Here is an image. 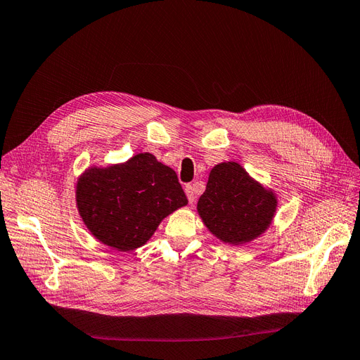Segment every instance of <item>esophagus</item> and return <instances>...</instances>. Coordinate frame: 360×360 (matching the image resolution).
<instances>
[{
  "label": "esophagus",
  "instance_id": "esophagus-1",
  "mask_svg": "<svg viewBox=\"0 0 360 360\" xmlns=\"http://www.w3.org/2000/svg\"><path fill=\"white\" fill-rule=\"evenodd\" d=\"M184 192H186L189 204H193V201H195V188L192 186V184H188V186L184 188Z\"/></svg>",
  "mask_w": 360,
  "mask_h": 360
}]
</instances>
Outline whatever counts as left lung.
Instances as JSON below:
<instances>
[{
	"label": "left lung",
	"mask_w": 360,
	"mask_h": 360,
	"mask_svg": "<svg viewBox=\"0 0 360 360\" xmlns=\"http://www.w3.org/2000/svg\"><path fill=\"white\" fill-rule=\"evenodd\" d=\"M278 200L237 162L212 168L197 210L209 231L228 245H243L270 226Z\"/></svg>",
	"instance_id": "1"
}]
</instances>
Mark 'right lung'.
<instances>
[{
	"mask_svg": "<svg viewBox=\"0 0 360 360\" xmlns=\"http://www.w3.org/2000/svg\"><path fill=\"white\" fill-rule=\"evenodd\" d=\"M186 204L176 171L151 153L91 167L76 183V207L85 226L101 243L122 252L146 245L159 224Z\"/></svg>",
	"mask_w": 360,
	"mask_h": 360,
	"instance_id": "obj_1",
	"label": "right lung"
}]
</instances>
